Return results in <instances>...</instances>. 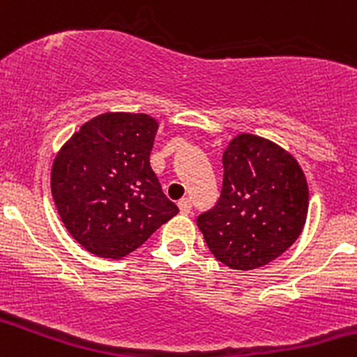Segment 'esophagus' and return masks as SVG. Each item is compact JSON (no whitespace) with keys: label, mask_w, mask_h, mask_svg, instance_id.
Masks as SVG:
<instances>
[{"label":"esophagus","mask_w":357,"mask_h":357,"mask_svg":"<svg viewBox=\"0 0 357 357\" xmlns=\"http://www.w3.org/2000/svg\"><path fill=\"white\" fill-rule=\"evenodd\" d=\"M178 207H179V211H181V214H190L192 213V200L181 199L178 202Z\"/></svg>","instance_id":"1"}]
</instances>
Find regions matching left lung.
Returning a JSON list of instances; mask_svg holds the SVG:
<instances>
[{
  "label": "left lung",
  "instance_id": "left-lung-1",
  "mask_svg": "<svg viewBox=\"0 0 357 357\" xmlns=\"http://www.w3.org/2000/svg\"><path fill=\"white\" fill-rule=\"evenodd\" d=\"M307 211L309 186L293 155L268 139L238 134L223 153L220 199L197 218V227L218 261L252 271L298 238Z\"/></svg>",
  "mask_w": 357,
  "mask_h": 357
}]
</instances>
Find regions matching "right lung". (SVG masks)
<instances>
[{"instance_id": "obj_1", "label": "right lung", "mask_w": 357, "mask_h": 357, "mask_svg": "<svg viewBox=\"0 0 357 357\" xmlns=\"http://www.w3.org/2000/svg\"><path fill=\"white\" fill-rule=\"evenodd\" d=\"M157 130V120L144 113H102L55 157V207L71 237L92 255L123 258L179 213L150 165Z\"/></svg>"}]
</instances>
